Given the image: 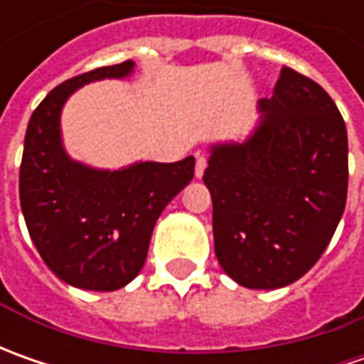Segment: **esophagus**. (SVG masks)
Listing matches in <instances>:
<instances>
[{"label": "esophagus", "mask_w": 364, "mask_h": 364, "mask_svg": "<svg viewBox=\"0 0 364 364\" xmlns=\"http://www.w3.org/2000/svg\"><path fill=\"white\" fill-rule=\"evenodd\" d=\"M204 170H206V158L204 156H196V168H194V176L203 178Z\"/></svg>", "instance_id": "34e87169"}]
</instances>
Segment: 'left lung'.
Returning <instances> with one entry per match:
<instances>
[{
	"label": "left lung",
	"mask_w": 364,
	"mask_h": 364,
	"mask_svg": "<svg viewBox=\"0 0 364 364\" xmlns=\"http://www.w3.org/2000/svg\"><path fill=\"white\" fill-rule=\"evenodd\" d=\"M257 111L245 141L210 146L203 180L220 267L239 286L277 289L310 272L341 223L348 139L328 92L287 66Z\"/></svg>",
	"instance_id": "left-lung-1"
}]
</instances>
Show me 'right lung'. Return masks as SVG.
I'll return each instance as SVG.
<instances>
[{"label": "right lung", "mask_w": 364, "mask_h": 364, "mask_svg": "<svg viewBox=\"0 0 364 364\" xmlns=\"http://www.w3.org/2000/svg\"><path fill=\"white\" fill-rule=\"evenodd\" d=\"M133 60L64 80L30 117L20 168L28 232L50 272L68 286L113 291L141 272L161 210L194 178V158L135 161L99 170L63 146L60 113L73 92L103 78H127Z\"/></svg>", "instance_id": "right-lung-1"}]
</instances>
